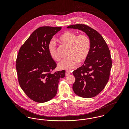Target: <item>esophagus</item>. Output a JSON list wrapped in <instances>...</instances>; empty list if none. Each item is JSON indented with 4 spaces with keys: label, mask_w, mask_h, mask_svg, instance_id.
Wrapping results in <instances>:
<instances>
[{
    "label": "esophagus",
    "mask_w": 129,
    "mask_h": 129,
    "mask_svg": "<svg viewBox=\"0 0 129 129\" xmlns=\"http://www.w3.org/2000/svg\"><path fill=\"white\" fill-rule=\"evenodd\" d=\"M70 74H71V72H69V71H67L66 72V75H68Z\"/></svg>",
    "instance_id": "obj_1"
}]
</instances>
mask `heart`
Masks as SVG:
<instances>
[{
  "label": "heart",
  "instance_id": "obj_1",
  "mask_svg": "<svg viewBox=\"0 0 129 129\" xmlns=\"http://www.w3.org/2000/svg\"><path fill=\"white\" fill-rule=\"evenodd\" d=\"M64 44L71 47L68 57L63 59L58 64L60 69L70 71L75 68L78 61H84L89 55L91 48V42L89 37L85 34L77 36L72 32H66L59 38ZM48 51L53 59L58 61L60 56L57 52L56 43L51 40L48 46Z\"/></svg>",
  "mask_w": 129,
  "mask_h": 129
}]
</instances>
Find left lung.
Returning <instances> with one entry per match:
<instances>
[{"mask_svg": "<svg viewBox=\"0 0 129 129\" xmlns=\"http://www.w3.org/2000/svg\"><path fill=\"white\" fill-rule=\"evenodd\" d=\"M67 28L83 31L91 42L90 53L84 64L73 73L75 78L74 92L83 98L95 97L103 90L109 78L112 67L109 49L102 36L88 26L75 24Z\"/></svg>", "mask_w": 129, "mask_h": 129, "instance_id": "left-lung-1", "label": "left lung"}]
</instances>
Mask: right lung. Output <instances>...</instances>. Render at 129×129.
<instances>
[{
  "instance_id": "add662e5",
  "label": "right lung",
  "mask_w": 129,
  "mask_h": 129,
  "mask_svg": "<svg viewBox=\"0 0 129 129\" xmlns=\"http://www.w3.org/2000/svg\"><path fill=\"white\" fill-rule=\"evenodd\" d=\"M61 27L44 26L35 30L21 47L16 68L19 83L31 100L39 103L47 102L56 94L60 78L66 71L51 73L56 64L50 55L48 46Z\"/></svg>"
}]
</instances>
